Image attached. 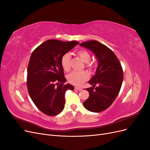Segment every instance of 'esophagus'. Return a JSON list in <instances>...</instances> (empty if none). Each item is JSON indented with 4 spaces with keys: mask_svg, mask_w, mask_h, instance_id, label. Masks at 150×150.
I'll list each match as a JSON object with an SVG mask.
<instances>
[{
    "mask_svg": "<svg viewBox=\"0 0 150 150\" xmlns=\"http://www.w3.org/2000/svg\"><path fill=\"white\" fill-rule=\"evenodd\" d=\"M74 89H75V90H77V91H81V90H82V88H79V87H75V88H74Z\"/></svg>",
    "mask_w": 150,
    "mask_h": 150,
    "instance_id": "1",
    "label": "esophagus"
}]
</instances>
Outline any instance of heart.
<instances>
[{
	"label": "heart",
	"mask_w": 150,
	"mask_h": 150,
	"mask_svg": "<svg viewBox=\"0 0 150 150\" xmlns=\"http://www.w3.org/2000/svg\"><path fill=\"white\" fill-rule=\"evenodd\" d=\"M77 54L81 58L84 62L87 63L86 67L90 71L94 69V64L93 63L88 62L91 59V54L90 53L84 49H81L77 51ZM71 56L69 54H65L63 55L61 60V64L62 69L66 72H69L71 70ZM89 78V76L87 72L83 71H73L71 72L67 76V79L69 83L75 85L80 86L83 84L85 81H87Z\"/></svg>",
	"instance_id": "b5f03b06"
}]
</instances>
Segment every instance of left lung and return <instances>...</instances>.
<instances>
[{
    "instance_id": "1",
    "label": "left lung",
    "mask_w": 150,
    "mask_h": 150,
    "mask_svg": "<svg viewBox=\"0 0 150 150\" xmlns=\"http://www.w3.org/2000/svg\"><path fill=\"white\" fill-rule=\"evenodd\" d=\"M80 46L91 50L98 61L96 74L88 82L93 88L86 89L89 96L83 103L84 106L89 111L101 112L110 107L118 95L123 71L115 53L105 45L97 40H89ZM96 84L98 86L95 88Z\"/></svg>"
}]
</instances>
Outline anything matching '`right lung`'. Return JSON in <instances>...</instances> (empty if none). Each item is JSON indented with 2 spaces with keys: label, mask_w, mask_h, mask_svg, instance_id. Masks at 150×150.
Here are the masks:
<instances>
[{
  "label": "right lung",
  "mask_w": 150,
  "mask_h": 150,
  "mask_svg": "<svg viewBox=\"0 0 150 150\" xmlns=\"http://www.w3.org/2000/svg\"><path fill=\"white\" fill-rule=\"evenodd\" d=\"M79 43L75 40H46L32 53L27 76V86L35 105L45 115L56 116L64 110V95L74 86L64 84L66 79L61 60Z\"/></svg>",
  "instance_id": "add662e5"
}]
</instances>
